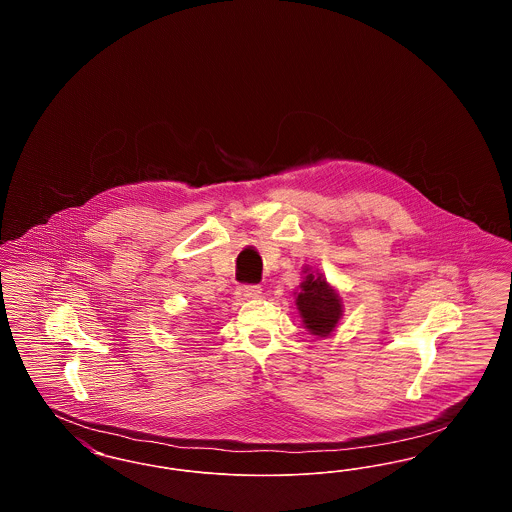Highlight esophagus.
Instances as JSON below:
<instances>
[{
  "mask_svg": "<svg viewBox=\"0 0 512 512\" xmlns=\"http://www.w3.org/2000/svg\"><path fill=\"white\" fill-rule=\"evenodd\" d=\"M261 295L259 286H238L234 292V301L236 303H244L247 299H255Z\"/></svg>",
  "mask_w": 512,
  "mask_h": 512,
  "instance_id": "esophagus-1",
  "label": "esophagus"
}]
</instances>
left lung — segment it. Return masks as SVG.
<instances>
[{"label": "left lung", "instance_id": "8db88e82", "mask_svg": "<svg viewBox=\"0 0 512 512\" xmlns=\"http://www.w3.org/2000/svg\"><path fill=\"white\" fill-rule=\"evenodd\" d=\"M301 272L305 276L299 288L293 292L297 313L309 334L317 338H330L343 317L340 292L324 278L322 272L313 270L309 265H305Z\"/></svg>", "mask_w": 512, "mask_h": 512}]
</instances>
